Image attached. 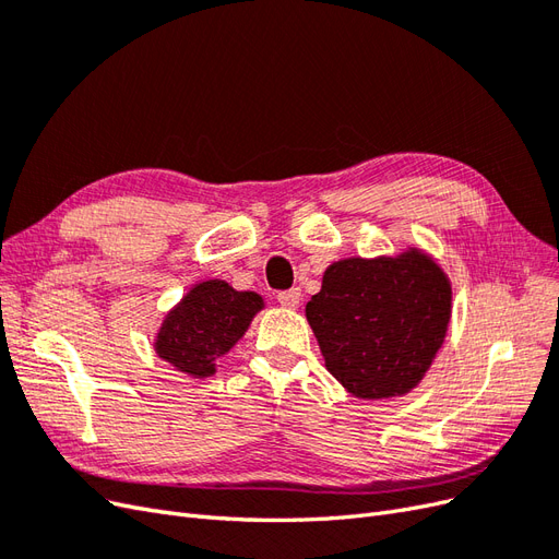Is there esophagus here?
<instances>
[{"label":"esophagus","mask_w":559,"mask_h":559,"mask_svg":"<svg viewBox=\"0 0 559 559\" xmlns=\"http://www.w3.org/2000/svg\"><path fill=\"white\" fill-rule=\"evenodd\" d=\"M300 289H292V292H282V294H277V302L282 308H286V310H296L298 306H300Z\"/></svg>","instance_id":"1"}]
</instances>
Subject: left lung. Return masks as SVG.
Returning <instances> with one entry per match:
<instances>
[{
    "instance_id": "8db88e82",
    "label": "left lung",
    "mask_w": 559,
    "mask_h": 559,
    "mask_svg": "<svg viewBox=\"0 0 559 559\" xmlns=\"http://www.w3.org/2000/svg\"><path fill=\"white\" fill-rule=\"evenodd\" d=\"M329 373L364 401L405 396L443 347L452 317L445 270L419 247L333 261L306 306Z\"/></svg>"
}]
</instances>
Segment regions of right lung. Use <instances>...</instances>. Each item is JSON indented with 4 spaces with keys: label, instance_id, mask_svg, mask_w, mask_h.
I'll use <instances>...</instances> for the list:
<instances>
[{
    "label": "right lung",
    "instance_id": "add662e5",
    "mask_svg": "<svg viewBox=\"0 0 559 559\" xmlns=\"http://www.w3.org/2000/svg\"><path fill=\"white\" fill-rule=\"evenodd\" d=\"M263 308L265 300L257 292H238L226 280L195 282L163 317L154 352L183 376L212 378Z\"/></svg>",
    "mask_w": 559,
    "mask_h": 559
}]
</instances>
